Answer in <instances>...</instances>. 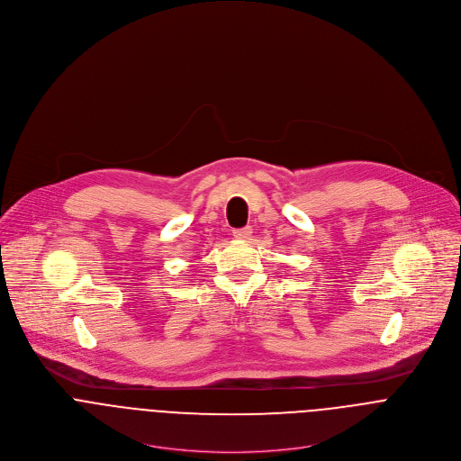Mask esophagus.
<instances>
[{
  "label": "esophagus",
  "instance_id": "34e87169",
  "mask_svg": "<svg viewBox=\"0 0 461 461\" xmlns=\"http://www.w3.org/2000/svg\"><path fill=\"white\" fill-rule=\"evenodd\" d=\"M232 236L236 240H249L252 236V229L250 227H243V229H234Z\"/></svg>",
  "mask_w": 461,
  "mask_h": 461
}]
</instances>
